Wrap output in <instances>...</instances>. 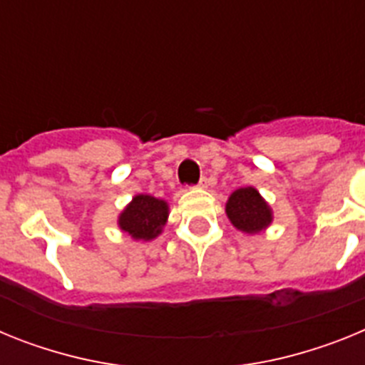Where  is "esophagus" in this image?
I'll use <instances>...</instances> for the list:
<instances>
[{"label": "esophagus", "instance_id": "obj_1", "mask_svg": "<svg viewBox=\"0 0 365 365\" xmlns=\"http://www.w3.org/2000/svg\"><path fill=\"white\" fill-rule=\"evenodd\" d=\"M199 188H206V186H208V179H206V177H202L201 180H199Z\"/></svg>", "mask_w": 365, "mask_h": 365}]
</instances>
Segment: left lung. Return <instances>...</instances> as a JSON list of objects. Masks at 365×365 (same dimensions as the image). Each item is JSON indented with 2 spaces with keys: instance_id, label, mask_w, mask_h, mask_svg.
Returning a JSON list of instances; mask_svg holds the SVG:
<instances>
[{
  "instance_id": "8db88e82",
  "label": "left lung",
  "mask_w": 365,
  "mask_h": 365,
  "mask_svg": "<svg viewBox=\"0 0 365 365\" xmlns=\"http://www.w3.org/2000/svg\"><path fill=\"white\" fill-rule=\"evenodd\" d=\"M227 215L237 230L257 234L272 222V208L252 186L235 190L227 201Z\"/></svg>"
}]
</instances>
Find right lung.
<instances>
[{"mask_svg": "<svg viewBox=\"0 0 365 365\" xmlns=\"http://www.w3.org/2000/svg\"><path fill=\"white\" fill-rule=\"evenodd\" d=\"M168 202L153 195L138 193L118 215V227L133 240L151 241L163 232L168 221Z\"/></svg>", "mask_w": 365, "mask_h": 365, "instance_id": "add662e5", "label": "right lung"}]
</instances>
